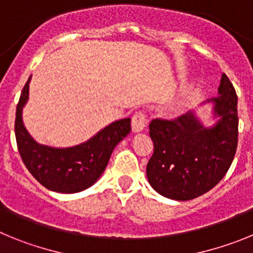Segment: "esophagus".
I'll list each match as a JSON object with an SVG mask.
<instances>
[{"label":"esophagus","instance_id":"esophagus-1","mask_svg":"<svg viewBox=\"0 0 253 253\" xmlns=\"http://www.w3.org/2000/svg\"><path fill=\"white\" fill-rule=\"evenodd\" d=\"M147 122H148V120H147L146 114L142 113V111H138V113L134 114L133 118H131V129H133V131H135V133L142 131L143 129L147 126Z\"/></svg>","mask_w":253,"mask_h":253}]
</instances>
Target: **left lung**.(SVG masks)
I'll use <instances>...</instances> for the list:
<instances>
[{
	"instance_id": "1",
	"label": "left lung",
	"mask_w": 253,
	"mask_h": 253,
	"mask_svg": "<svg viewBox=\"0 0 253 253\" xmlns=\"http://www.w3.org/2000/svg\"><path fill=\"white\" fill-rule=\"evenodd\" d=\"M214 111L220 120L205 129L193 114L176 119H153L149 135L153 153L147 177L157 193L173 200H191L213 189L233 162L238 144L237 93L227 75L222 76Z\"/></svg>"
}]
</instances>
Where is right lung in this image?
<instances>
[{
	"mask_svg": "<svg viewBox=\"0 0 253 253\" xmlns=\"http://www.w3.org/2000/svg\"><path fill=\"white\" fill-rule=\"evenodd\" d=\"M29 82L21 91L16 107L15 135L21 160L31 175L51 191L73 194L90 187L101 176L113 149L130 131V119L118 120L95 137L71 148L40 146L22 124L21 111L29 97Z\"/></svg>",
	"mask_w": 253,
	"mask_h": 253,
	"instance_id": "1",
	"label": "right lung"
}]
</instances>
